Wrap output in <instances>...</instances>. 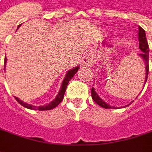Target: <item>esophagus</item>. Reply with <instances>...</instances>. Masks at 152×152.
<instances>
[{"mask_svg":"<svg viewBox=\"0 0 152 152\" xmlns=\"http://www.w3.org/2000/svg\"><path fill=\"white\" fill-rule=\"evenodd\" d=\"M92 63V56L89 55H86V56L83 58L82 62H81V64H82V66H90Z\"/></svg>","mask_w":152,"mask_h":152,"instance_id":"34e87169","label":"esophagus"}]
</instances>
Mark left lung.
I'll use <instances>...</instances> for the list:
<instances>
[{"label":"left lung","mask_w":152,"mask_h":152,"mask_svg":"<svg viewBox=\"0 0 152 152\" xmlns=\"http://www.w3.org/2000/svg\"><path fill=\"white\" fill-rule=\"evenodd\" d=\"M138 39H139V48L141 50L142 53L139 54L140 57L142 58V60L144 61L145 66V82L147 81V76H148V71H149V45L146 40V37H145V30L141 27L139 26V33H138ZM92 97L93 101L98 104L99 106L104 107V108H118L117 107H113V106H110L109 104H107L102 100L99 96L97 94V92H95L94 87L92 86ZM129 106L126 105L125 107Z\"/></svg>","instance_id":"1"}]
</instances>
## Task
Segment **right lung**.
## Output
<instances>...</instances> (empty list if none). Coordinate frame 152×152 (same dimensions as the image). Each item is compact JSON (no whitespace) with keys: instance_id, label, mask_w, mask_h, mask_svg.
<instances>
[{"instance_id":"add662e5","label":"right lung","mask_w":152,"mask_h":152,"mask_svg":"<svg viewBox=\"0 0 152 152\" xmlns=\"http://www.w3.org/2000/svg\"><path fill=\"white\" fill-rule=\"evenodd\" d=\"M21 25H19L18 28H19ZM6 63H7V58H5V66L4 67H6ZM80 68H79V66H76L75 68H73V69H71V70H69V71H67V73H66V77L64 78V80L62 81V84H61V87H60V90L59 93L57 94V96L55 97V98L50 103H48L47 105H44V106H39V107H37V106H33V105H30L28 103H26V102H23L22 100H20L18 97H15V99L18 101V102L22 105V106H23L24 107H27V108H28V109H34V110H39V111H43V110H50V109H53V108H55L56 106H58L59 104H60L61 101L63 100V98H64V95H65V92L66 91V87H67V85H68V83H69V81H71V79L74 76V75L76 74V72L78 71Z\"/></svg>"}]
</instances>
